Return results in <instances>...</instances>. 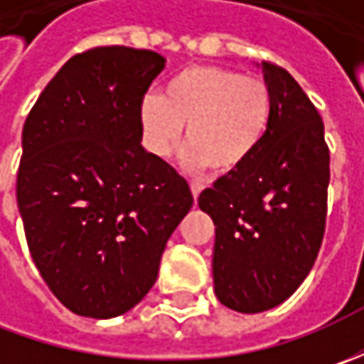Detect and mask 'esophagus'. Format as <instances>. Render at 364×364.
Returning <instances> with one entry per match:
<instances>
[{"instance_id":"esophagus-1","label":"esophagus","mask_w":364,"mask_h":364,"mask_svg":"<svg viewBox=\"0 0 364 364\" xmlns=\"http://www.w3.org/2000/svg\"><path fill=\"white\" fill-rule=\"evenodd\" d=\"M203 184H200V182H192V184H190V190H192V196H194V200H196V198H198V194H200V192H203Z\"/></svg>"}]
</instances>
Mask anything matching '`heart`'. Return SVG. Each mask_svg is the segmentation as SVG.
<instances>
[{
    "instance_id": "1",
    "label": "heart",
    "mask_w": 364,
    "mask_h": 364,
    "mask_svg": "<svg viewBox=\"0 0 364 364\" xmlns=\"http://www.w3.org/2000/svg\"><path fill=\"white\" fill-rule=\"evenodd\" d=\"M272 92L265 80L237 70L198 64L166 82L164 95H146L139 105L144 141L166 158L186 127V164L231 176L255 156L272 121Z\"/></svg>"
}]
</instances>
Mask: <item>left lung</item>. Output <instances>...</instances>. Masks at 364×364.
Masks as SVG:
<instances>
[{"label": "left lung", "mask_w": 364, "mask_h": 364, "mask_svg": "<svg viewBox=\"0 0 364 364\" xmlns=\"http://www.w3.org/2000/svg\"><path fill=\"white\" fill-rule=\"evenodd\" d=\"M272 121L241 170L203 190L215 223L213 277L218 301L243 314L279 306L306 279L326 229L330 151L324 123L286 68L261 63Z\"/></svg>", "instance_id": "8db88e82"}]
</instances>
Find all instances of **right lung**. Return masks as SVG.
<instances>
[{
  "label": "right lung",
  "mask_w": 364,
  "mask_h": 364,
  "mask_svg": "<svg viewBox=\"0 0 364 364\" xmlns=\"http://www.w3.org/2000/svg\"><path fill=\"white\" fill-rule=\"evenodd\" d=\"M164 66L151 50H85L23 123L16 194L28 249L78 316L115 318L144 300L194 203L188 182L141 146L139 105Z\"/></svg>",
  "instance_id": "obj_1"
}]
</instances>
